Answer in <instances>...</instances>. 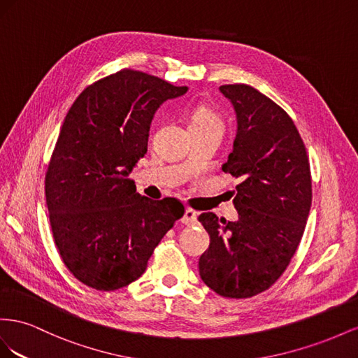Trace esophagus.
<instances>
[{"label":"esophagus","instance_id":"obj_1","mask_svg":"<svg viewBox=\"0 0 358 358\" xmlns=\"http://www.w3.org/2000/svg\"><path fill=\"white\" fill-rule=\"evenodd\" d=\"M181 222L185 223V224H187V227H193V224L198 223V214H196L195 211H193V210L187 208V210L185 211V216H182Z\"/></svg>","mask_w":358,"mask_h":358}]
</instances>
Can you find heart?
<instances>
[{"mask_svg": "<svg viewBox=\"0 0 358 358\" xmlns=\"http://www.w3.org/2000/svg\"><path fill=\"white\" fill-rule=\"evenodd\" d=\"M190 130H201V129H222L223 130V120L217 112H214L208 106H199L190 117L189 122Z\"/></svg>", "mask_w": 358, "mask_h": 358, "instance_id": "obj_1", "label": "heart"}]
</instances>
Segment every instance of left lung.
<instances>
[{"label":"left lung","mask_w":358,"mask_h":358,"mask_svg":"<svg viewBox=\"0 0 358 358\" xmlns=\"http://www.w3.org/2000/svg\"><path fill=\"white\" fill-rule=\"evenodd\" d=\"M219 90L237 114L234 150L222 171L241 180L234 198L238 220L214 213L198 217L210 236L199 274L222 297L248 299L267 291L299 248L312 206L310 165L279 105L246 84Z\"/></svg>","instance_id":"left-lung-1"}]
</instances>
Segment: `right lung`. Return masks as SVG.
<instances>
[{"instance_id":"1","label":"right lung","mask_w":358,"mask_h":358,"mask_svg":"<svg viewBox=\"0 0 358 358\" xmlns=\"http://www.w3.org/2000/svg\"><path fill=\"white\" fill-rule=\"evenodd\" d=\"M186 91L122 69L88 85L67 112L46 171V206L61 259L90 288L115 291L139 279L185 214L176 198L141 196L127 177L147 152L157 108Z\"/></svg>"}]
</instances>
